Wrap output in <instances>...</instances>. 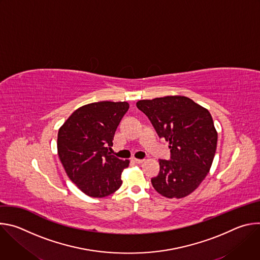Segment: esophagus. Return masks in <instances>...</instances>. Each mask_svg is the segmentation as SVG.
I'll return each mask as SVG.
<instances>
[{
  "mask_svg": "<svg viewBox=\"0 0 260 260\" xmlns=\"http://www.w3.org/2000/svg\"><path fill=\"white\" fill-rule=\"evenodd\" d=\"M133 161H134L135 164H138V165H140V164H142V162L144 161V159H139V158H133Z\"/></svg>",
  "mask_w": 260,
  "mask_h": 260,
  "instance_id": "obj_1",
  "label": "esophagus"
}]
</instances>
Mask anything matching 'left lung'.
Masks as SVG:
<instances>
[{
	"instance_id": "1",
	"label": "left lung",
	"mask_w": 260,
	"mask_h": 260,
	"mask_svg": "<svg viewBox=\"0 0 260 260\" xmlns=\"http://www.w3.org/2000/svg\"><path fill=\"white\" fill-rule=\"evenodd\" d=\"M137 107L170 144L171 159H159V173L151 179L154 189L168 199L187 197L206 178L215 156L218 136L210 112L181 95L142 100Z\"/></svg>"
}]
</instances>
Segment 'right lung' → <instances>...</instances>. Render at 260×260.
<instances>
[{
	"instance_id": "obj_1",
	"label": "right lung",
	"mask_w": 260,
	"mask_h": 260,
	"mask_svg": "<svg viewBox=\"0 0 260 260\" xmlns=\"http://www.w3.org/2000/svg\"><path fill=\"white\" fill-rule=\"evenodd\" d=\"M126 102H98L78 108L57 134V153L70 180L85 194L105 198L122 184L121 173L129 160L110 152Z\"/></svg>"
}]
</instances>
